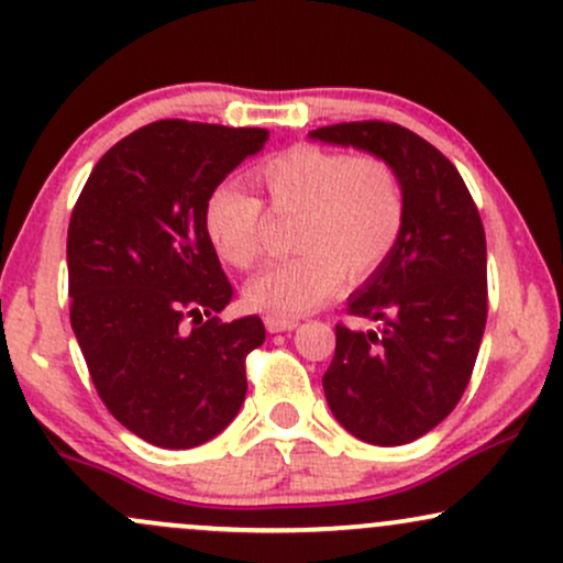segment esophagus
I'll list each match as a JSON object with an SVG mask.
<instances>
[{"label": "esophagus", "mask_w": 563, "mask_h": 563, "mask_svg": "<svg viewBox=\"0 0 563 563\" xmlns=\"http://www.w3.org/2000/svg\"><path fill=\"white\" fill-rule=\"evenodd\" d=\"M264 325H267L269 333H280V331H294L296 325H299V320L277 318V314H267V318H264Z\"/></svg>", "instance_id": "esophagus-1"}]
</instances>
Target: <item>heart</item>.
I'll use <instances>...</instances> for the list:
<instances>
[{
  "instance_id": "1",
  "label": "heart",
  "mask_w": 563,
  "mask_h": 563,
  "mask_svg": "<svg viewBox=\"0 0 563 563\" xmlns=\"http://www.w3.org/2000/svg\"><path fill=\"white\" fill-rule=\"evenodd\" d=\"M275 213H299V256L272 264L245 286V305L277 318L318 310L342 288L344 275L363 280L382 267L406 224V191L398 170L379 154L301 144L256 170ZM206 232L224 262L251 269L262 258L264 211L256 197L221 184L206 202Z\"/></svg>"
}]
</instances>
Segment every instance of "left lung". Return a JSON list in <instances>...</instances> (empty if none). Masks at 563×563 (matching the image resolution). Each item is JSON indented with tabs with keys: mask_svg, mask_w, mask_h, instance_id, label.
Listing matches in <instances>:
<instances>
[{
	"mask_svg": "<svg viewBox=\"0 0 563 563\" xmlns=\"http://www.w3.org/2000/svg\"><path fill=\"white\" fill-rule=\"evenodd\" d=\"M314 141L379 154L398 170L406 224L382 267L350 296L347 312L376 331L336 325L323 390L344 430L400 446L454 411L486 329V234L452 159L395 122L318 128Z\"/></svg>",
	"mask_w": 563,
	"mask_h": 563,
	"instance_id": "left-lung-1",
	"label": "left lung"
}]
</instances>
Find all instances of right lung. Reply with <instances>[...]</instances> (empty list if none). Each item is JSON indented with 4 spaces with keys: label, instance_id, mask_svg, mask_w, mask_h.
Wrapping results in <instances>:
<instances>
[{
    "label": "right lung",
    "instance_id": "right-lung-1",
    "mask_svg": "<svg viewBox=\"0 0 563 563\" xmlns=\"http://www.w3.org/2000/svg\"><path fill=\"white\" fill-rule=\"evenodd\" d=\"M264 128L159 120L98 159L71 211V329L111 417L159 449L211 441L245 400L256 314L221 323L232 301L206 232V202Z\"/></svg>",
    "mask_w": 563,
    "mask_h": 563
}]
</instances>
